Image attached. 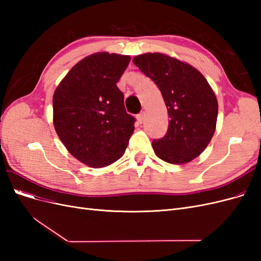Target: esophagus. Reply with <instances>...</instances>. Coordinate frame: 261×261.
I'll return each mask as SVG.
<instances>
[{"instance_id": "esophagus-1", "label": "esophagus", "mask_w": 261, "mask_h": 261, "mask_svg": "<svg viewBox=\"0 0 261 261\" xmlns=\"http://www.w3.org/2000/svg\"><path fill=\"white\" fill-rule=\"evenodd\" d=\"M145 112H140L139 114H137V121L139 122V123H143L144 122V120H145Z\"/></svg>"}]
</instances>
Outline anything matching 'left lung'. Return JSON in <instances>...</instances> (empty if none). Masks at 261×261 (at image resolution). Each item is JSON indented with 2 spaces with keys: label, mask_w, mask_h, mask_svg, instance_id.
Here are the masks:
<instances>
[{
  "label": "left lung",
  "mask_w": 261,
  "mask_h": 261,
  "mask_svg": "<svg viewBox=\"0 0 261 261\" xmlns=\"http://www.w3.org/2000/svg\"><path fill=\"white\" fill-rule=\"evenodd\" d=\"M160 89L170 117L164 137L154 139L156 156L183 164L198 156L215 134L218 101L203 75L187 63L162 53H145L133 60Z\"/></svg>",
  "instance_id": "1"
}]
</instances>
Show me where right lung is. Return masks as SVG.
Returning <instances> with one entry per match:
<instances>
[{
	"label": "right lung",
	"instance_id": "add662e5",
	"mask_svg": "<svg viewBox=\"0 0 261 261\" xmlns=\"http://www.w3.org/2000/svg\"><path fill=\"white\" fill-rule=\"evenodd\" d=\"M130 58L108 52L89 55L69 70L53 94V124L77 160L103 168L124 154L135 129L117 88Z\"/></svg>",
	"mask_w": 261,
	"mask_h": 261
}]
</instances>
